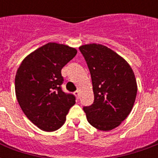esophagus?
Returning a JSON list of instances; mask_svg holds the SVG:
<instances>
[{
	"instance_id": "obj_1",
	"label": "esophagus",
	"mask_w": 158,
	"mask_h": 158,
	"mask_svg": "<svg viewBox=\"0 0 158 158\" xmlns=\"http://www.w3.org/2000/svg\"><path fill=\"white\" fill-rule=\"evenodd\" d=\"M74 95H75V96H76L77 99H79V95H80V94H79V91H78V90H76V91H75V92H74Z\"/></svg>"
}]
</instances>
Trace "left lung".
<instances>
[{
    "label": "left lung",
    "instance_id": "1",
    "mask_svg": "<svg viewBox=\"0 0 158 158\" xmlns=\"http://www.w3.org/2000/svg\"><path fill=\"white\" fill-rule=\"evenodd\" d=\"M91 74L94 103L84 106L87 120L99 130L115 129L132 110L137 94L134 72L127 61L101 44L79 47Z\"/></svg>",
    "mask_w": 158,
    "mask_h": 158
}]
</instances>
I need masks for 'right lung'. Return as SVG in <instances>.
I'll list each match as a JSON object with an SVG mask.
<instances>
[{"label":"right lung","mask_w":158,"mask_h":158,"mask_svg":"<svg viewBox=\"0 0 158 158\" xmlns=\"http://www.w3.org/2000/svg\"><path fill=\"white\" fill-rule=\"evenodd\" d=\"M77 50L69 46L49 43L25 57L15 75V94L21 109L39 129L52 132L65 121L75 97L64 93L61 69Z\"/></svg>","instance_id":"obj_1"}]
</instances>
